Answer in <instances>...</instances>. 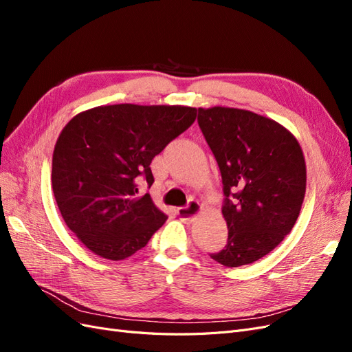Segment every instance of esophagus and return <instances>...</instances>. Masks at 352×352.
<instances>
[{
    "label": "esophagus",
    "mask_w": 352,
    "mask_h": 352,
    "mask_svg": "<svg viewBox=\"0 0 352 352\" xmlns=\"http://www.w3.org/2000/svg\"><path fill=\"white\" fill-rule=\"evenodd\" d=\"M199 212H201V206L195 199H190L186 207L177 208V216L182 220H192L199 214Z\"/></svg>",
    "instance_id": "34e87169"
}]
</instances>
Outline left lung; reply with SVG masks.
<instances>
[{"mask_svg":"<svg viewBox=\"0 0 352 352\" xmlns=\"http://www.w3.org/2000/svg\"><path fill=\"white\" fill-rule=\"evenodd\" d=\"M198 126L223 184L226 247L210 257L239 267L273 251L291 232L305 195L301 146L278 122L247 110L198 109Z\"/></svg>","mask_w":352,"mask_h":352,"instance_id":"left-lung-1","label":"left lung"}]
</instances>
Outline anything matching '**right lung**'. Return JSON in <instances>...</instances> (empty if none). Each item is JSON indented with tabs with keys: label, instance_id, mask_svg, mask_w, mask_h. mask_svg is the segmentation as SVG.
Here are the masks:
<instances>
[{
	"label": "right lung",
	"instance_id": "obj_1",
	"mask_svg": "<svg viewBox=\"0 0 352 352\" xmlns=\"http://www.w3.org/2000/svg\"><path fill=\"white\" fill-rule=\"evenodd\" d=\"M197 119L182 105L114 104L83 111L61 131L52 154L54 198L69 229L107 260L140 251L166 214L150 197L153 158Z\"/></svg>",
	"mask_w": 352,
	"mask_h": 352
}]
</instances>
